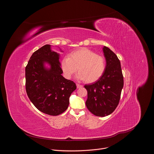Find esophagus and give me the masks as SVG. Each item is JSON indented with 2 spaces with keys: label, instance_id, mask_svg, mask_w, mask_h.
I'll use <instances>...</instances> for the list:
<instances>
[{
  "label": "esophagus",
  "instance_id": "obj_1",
  "mask_svg": "<svg viewBox=\"0 0 154 154\" xmlns=\"http://www.w3.org/2000/svg\"><path fill=\"white\" fill-rule=\"evenodd\" d=\"M77 88H82L83 86L82 85H79V84H78V83H77Z\"/></svg>",
  "mask_w": 154,
  "mask_h": 154
}]
</instances>
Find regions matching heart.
I'll list each match as a JSON object with an SVG mask.
<instances>
[{"label": "heart", "mask_w": 154, "mask_h": 154, "mask_svg": "<svg viewBox=\"0 0 154 154\" xmlns=\"http://www.w3.org/2000/svg\"><path fill=\"white\" fill-rule=\"evenodd\" d=\"M61 68L64 77L69 79L77 71V77L87 83L98 80L105 69L104 58L94 51L81 48L70 53L61 62Z\"/></svg>", "instance_id": "heart-1"}]
</instances>
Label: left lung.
<instances>
[{
	"mask_svg": "<svg viewBox=\"0 0 154 154\" xmlns=\"http://www.w3.org/2000/svg\"><path fill=\"white\" fill-rule=\"evenodd\" d=\"M103 52L106 60L103 74L94 83L84 86L88 92L87 108L95 116L101 117L115 111L124 86L121 63L117 55L106 46L103 48Z\"/></svg>",
	"mask_w": 154,
	"mask_h": 154,
	"instance_id": "1",
	"label": "left lung"
}]
</instances>
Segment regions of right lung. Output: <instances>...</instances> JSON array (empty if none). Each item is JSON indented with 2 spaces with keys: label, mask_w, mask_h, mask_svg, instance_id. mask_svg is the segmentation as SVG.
I'll return each instance as SVG.
<instances>
[{
  "label": "right lung",
  "mask_w": 154,
  "mask_h": 154,
  "mask_svg": "<svg viewBox=\"0 0 154 154\" xmlns=\"http://www.w3.org/2000/svg\"><path fill=\"white\" fill-rule=\"evenodd\" d=\"M60 55L46 45L36 51L26 67V90L35 106L44 113L57 116L66 111L75 83L64 78ZM45 63L50 69L44 66Z\"/></svg>",
  "instance_id": "obj_1"
}]
</instances>
